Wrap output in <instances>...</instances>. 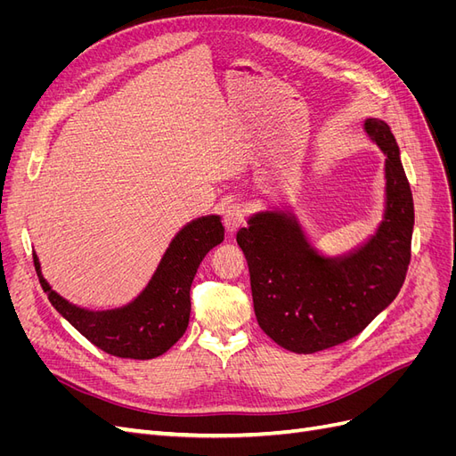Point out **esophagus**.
Returning a JSON list of instances; mask_svg holds the SVG:
<instances>
[{
  "label": "esophagus",
  "mask_w": 456,
  "mask_h": 456,
  "mask_svg": "<svg viewBox=\"0 0 456 456\" xmlns=\"http://www.w3.org/2000/svg\"><path fill=\"white\" fill-rule=\"evenodd\" d=\"M243 223H245L243 205H240V203L228 205L226 211H224V228L228 230V233L238 232V228L243 226Z\"/></svg>",
  "instance_id": "esophagus-1"
}]
</instances>
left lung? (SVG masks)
Returning <instances> with one entry per match:
<instances>
[{"instance_id": "8db88e82", "label": "left lung", "mask_w": 456, "mask_h": 456, "mask_svg": "<svg viewBox=\"0 0 456 456\" xmlns=\"http://www.w3.org/2000/svg\"><path fill=\"white\" fill-rule=\"evenodd\" d=\"M363 129L382 150L386 181L382 220L365 241L323 255L291 207L258 211L238 232L256 322L289 352H322L360 335L405 281L415 226L411 186L390 127L367 118Z\"/></svg>"}]
</instances>
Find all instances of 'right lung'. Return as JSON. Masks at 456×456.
<instances>
[{"label":"right lung","instance_id":"1","mask_svg":"<svg viewBox=\"0 0 456 456\" xmlns=\"http://www.w3.org/2000/svg\"><path fill=\"white\" fill-rule=\"evenodd\" d=\"M224 226L218 215L194 218L183 226L165 249L141 295L112 310H87L62 298L34 266L49 302L64 320L96 348L127 360H151L167 352L184 335L190 320V287L205 255L223 243Z\"/></svg>","mask_w":456,"mask_h":456}]
</instances>
